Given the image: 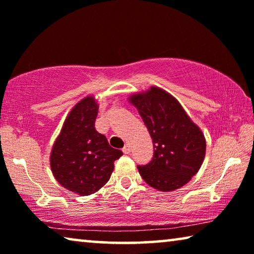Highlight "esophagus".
Wrapping results in <instances>:
<instances>
[{
	"label": "esophagus",
	"mask_w": 254,
	"mask_h": 254,
	"mask_svg": "<svg viewBox=\"0 0 254 254\" xmlns=\"http://www.w3.org/2000/svg\"><path fill=\"white\" fill-rule=\"evenodd\" d=\"M122 151H123V153L128 154V153L131 152V147L128 144H126V145H124V148L122 149Z\"/></svg>",
	"instance_id": "esophagus-1"
}]
</instances>
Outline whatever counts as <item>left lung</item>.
Here are the masks:
<instances>
[{"instance_id":"8db88e82","label":"left lung","mask_w":254,"mask_h":254,"mask_svg":"<svg viewBox=\"0 0 254 254\" xmlns=\"http://www.w3.org/2000/svg\"><path fill=\"white\" fill-rule=\"evenodd\" d=\"M152 139L153 158L137 166L141 177L160 191H173L190 182L203 165L206 140L176 98L157 86L128 96Z\"/></svg>"}]
</instances>
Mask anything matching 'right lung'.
I'll return each mask as SVG.
<instances>
[{
	"mask_svg": "<svg viewBox=\"0 0 254 254\" xmlns=\"http://www.w3.org/2000/svg\"><path fill=\"white\" fill-rule=\"evenodd\" d=\"M98 103L93 95L68 113L50 153V168L64 188L79 196L94 194L109 182L121 150L95 130Z\"/></svg>",
	"mask_w": 254,
	"mask_h": 254,
	"instance_id": "add662e5",
	"label": "right lung"
}]
</instances>
